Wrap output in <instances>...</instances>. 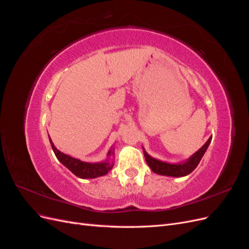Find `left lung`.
I'll use <instances>...</instances> for the list:
<instances>
[{
  "label": "left lung",
  "mask_w": 249,
  "mask_h": 249,
  "mask_svg": "<svg viewBox=\"0 0 249 249\" xmlns=\"http://www.w3.org/2000/svg\"><path fill=\"white\" fill-rule=\"evenodd\" d=\"M211 140H212V138H209L205 144H203L196 153L193 154L189 159L186 160L185 162L178 163V164H170V163L157 160L155 158L150 157L145 152L144 148H143V154H144L145 161L148 164L149 168L152 169L155 173H158V175H162V176L177 177V178L185 177L187 175H189V173H191L195 168L197 167V165L200 162L202 156L206 153Z\"/></svg>",
  "instance_id": "obj_1"
}]
</instances>
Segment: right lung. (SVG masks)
Masks as SVG:
<instances>
[{"instance_id":"1","label":"right lung","mask_w":249,"mask_h":249,"mask_svg":"<svg viewBox=\"0 0 249 249\" xmlns=\"http://www.w3.org/2000/svg\"><path fill=\"white\" fill-rule=\"evenodd\" d=\"M50 142H51V146L57 157V159L78 178H99V177L107 175L113 167V163H110L109 160H106L101 163H88V162L81 161L79 159H76V158L65 155L60 152V150H58L55 147L54 143L52 142L51 138H50ZM113 154H114V152H113V149H111L109 150L108 156H111Z\"/></svg>"}]
</instances>
